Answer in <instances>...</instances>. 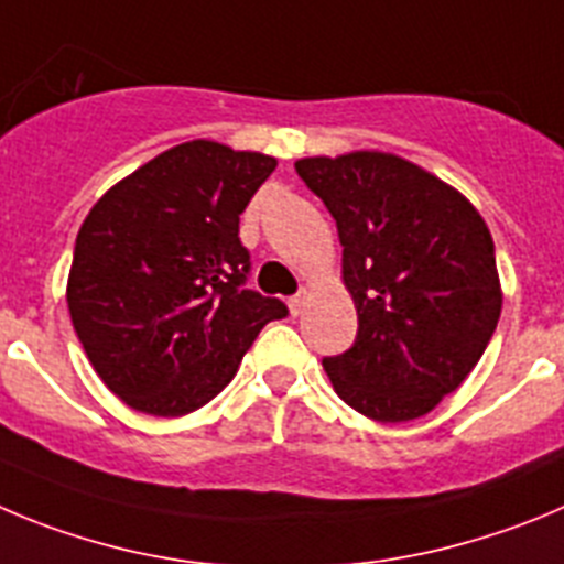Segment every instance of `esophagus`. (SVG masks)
<instances>
[{
  "label": "esophagus",
  "instance_id": "esophagus-1",
  "mask_svg": "<svg viewBox=\"0 0 564 564\" xmlns=\"http://www.w3.org/2000/svg\"><path fill=\"white\" fill-rule=\"evenodd\" d=\"M306 300H308L306 289H300L294 297H289V312H292V317H300V314H303V308H306Z\"/></svg>",
  "mask_w": 564,
  "mask_h": 564
}]
</instances>
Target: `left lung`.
<instances>
[{
    "mask_svg": "<svg viewBox=\"0 0 564 564\" xmlns=\"http://www.w3.org/2000/svg\"><path fill=\"white\" fill-rule=\"evenodd\" d=\"M294 170L336 219L359 314L354 347L323 359L336 394L378 423L423 417L470 376L501 317L487 223L392 152L300 158Z\"/></svg>",
    "mask_w": 564,
    "mask_h": 564,
    "instance_id": "8db88e82",
    "label": "left lung"
}]
</instances>
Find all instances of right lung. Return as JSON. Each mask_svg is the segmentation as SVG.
I'll return each mask as SVG.
<instances>
[{"mask_svg": "<svg viewBox=\"0 0 564 564\" xmlns=\"http://www.w3.org/2000/svg\"><path fill=\"white\" fill-rule=\"evenodd\" d=\"M278 161L194 139L110 186L83 219L66 303L105 387L135 412L183 417L217 398L278 297L245 289L239 214Z\"/></svg>", "mask_w": 564, "mask_h": 564, "instance_id": "add662e5", "label": "right lung"}]
</instances>
